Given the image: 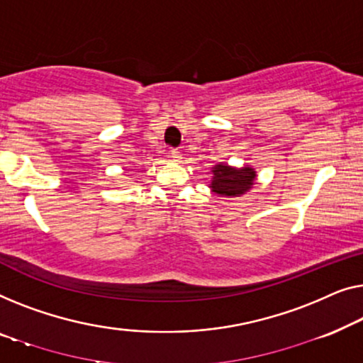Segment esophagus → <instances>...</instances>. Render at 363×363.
<instances>
[{
	"mask_svg": "<svg viewBox=\"0 0 363 363\" xmlns=\"http://www.w3.org/2000/svg\"><path fill=\"white\" fill-rule=\"evenodd\" d=\"M169 156H171V160L176 161V162H181V160H182V155H181L179 150H171Z\"/></svg>",
	"mask_w": 363,
	"mask_h": 363,
	"instance_id": "34e87169",
	"label": "esophagus"
}]
</instances>
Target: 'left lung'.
I'll return each mask as SVG.
<instances>
[{
  "label": "left lung",
  "mask_w": 363,
  "mask_h": 363,
  "mask_svg": "<svg viewBox=\"0 0 363 363\" xmlns=\"http://www.w3.org/2000/svg\"><path fill=\"white\" fill-rule=\"evenodd\" d=\"M257 181V171L252 166L235 167L225 162L212 167V179L208 187L220 197H240L247 194Z\"/></svg>",
  "instance_id": "left-lung-1"
}]
</instances>
